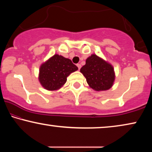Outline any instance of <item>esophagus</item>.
Returning <instances> with one entry per match:
<instances>
[{"instance_id": "obj_1", "label": "esophagus", "mask_w": 152, "mask_h": 152, "mask_svg": "<svg viewBox=\"0 0 152 152\" xmlns=\"http://www.w3.org/2000/svg\"><path fill=\"white\" fill-rule=\"evenodd\" d=\"M77 67H78V69L79 70H80V68H81V67H82V66H81V64H77Z\"/></svg>"}]
</instances>
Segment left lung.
I'll return each mask as SVG.
<instances>
[{"instance_id":"left-lung-1","label":"left lung","mask_w":152,"mask_h":152,"mask_svg":"<svg viewBox=\"0 0 152 152\" xmlns=\"http://www.w3.org/2000/svg\"><path fill=\"white\" fill-rule=\"evenodd\" d=\"M80 72L86 77L89 86L96 91L109 90L115 81L113 66L95 54L87 58Z\"/></svg>"}]
</instances>
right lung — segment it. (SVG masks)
Segmentation results:
<instances>
[{"mask_svg":"<svg viewBox=\"0 0 152 152\" xmlns=\"http://www.w3.org/2000/svg\"><path fill=\"white\" fill-rule=\"evenodd\" d=\"M77 70L71 60L56 54L41 65L39 82L48 91L59 90L65 84L67 77Z\"/></svg>","mask_w":152,"mask_h":152,"instance_id":"obj_1","label":"right lung"}]
</instances>
